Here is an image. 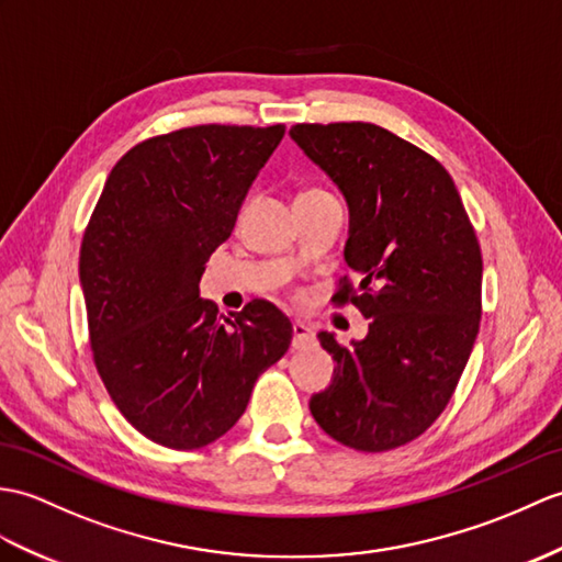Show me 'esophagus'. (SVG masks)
Wrapping results in <instances>:
<instances>
[{
    "mask_svg": "<svg viewBox=\"0 0 562 562\" xmlns=\"http://www.w3.org/2000/svg\"><path fill=\"white\" fill-rule=\"evenodd\" d=\"M292 333H294V340H292L294 349H304L306 345H311L313 340H316V333H313L311 325H306L302 321H296L292 325Z\"/></svg>",
    "mask_w": 562,
    "mask_h": 562,
    "instance_id": "obj_1",
    "label": "esophagus"
}]
</instances>
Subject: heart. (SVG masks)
I'll return each mask as SVG.
<instances>
[{"label": "heart", "instance_id": "obj_1", "mask_svg": "<svg viewBox=\"0 0 562 562\" xmlns=\"http://www.w3.org/2000/svg\"><path fill=\"white\" fill-rule=\"evenodd\" d=\"M313 193H328V191H323V189H306V191L299 193V199H302V195H313Z\"/></svg>", "mask_w": 562, "mask_h": 562}]
</instances>
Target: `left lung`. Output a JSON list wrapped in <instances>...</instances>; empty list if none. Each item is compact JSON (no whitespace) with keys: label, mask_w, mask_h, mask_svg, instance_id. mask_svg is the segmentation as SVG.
Segmentation results:
<instances>
[{"label":"left lung","mask_w":562,"mask_h":562,"mask_svg":"<svg viewBox=\"0 0 562 562\" xmlns=\"http://www.w3.org/2000/svg\"><path fill=\"white\" fill-rule=\"evenodd\" d=\"M290 136L349 205L347 266L333 294L369 318L361 342L318 333L337 363L311 397L318 426L359 452L407 446L434 424L460 383L481 323L484 260L448 169L367 122L294 124Z\"/></svg>","instance_id":"1"}]
</instances>
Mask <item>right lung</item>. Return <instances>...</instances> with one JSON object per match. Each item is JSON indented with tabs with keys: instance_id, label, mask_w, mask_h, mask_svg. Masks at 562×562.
Returning <instances> with one entry per match:
<instances>
[{
	"instance_id": "right-lung-1",
	"label": "right lung",
	"mask_w": 562,
	"mask_h": 562,
	"mask_svg": "<svg viewBox=\"0 0 562 562\" xmlns=\"http://www.w3.org/2000/svg\"><path fill=\"white\" fill-rule=\"evenodd\" d=\"M284 124H199L140 140L112 167L81 244L88 335L104 387L138 434L199 450L239 422L292 323L254 299L232 321L199 296Z\"/></svg>"
}]
</instances>
